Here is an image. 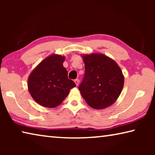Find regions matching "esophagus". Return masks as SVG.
<instances>
[{
  "instance_id": "esophagus-1",
  "label": "esophagus",
  "mask_w": 155,
  "mask_h": 155,
  "mask_svg": "<svg viewBox=\"0 0 155 155\" xmlns=\"http://www.w3.org/2000/svg\"><path fill=\"white\" fill-rule=\"evenodd\" d=\"M74 83L76 84V85L78 86V84H79V80H78V79H75L74 80Z\"/></svg>"
}]
</instances>
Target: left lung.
I'll list each match as a JSON object with an SVG mask.
<instances>
[{"label":"left lung","mask_w":155,"mask_h":155,"mask_svg":"<svg viewBox=\"0 0 155 155\" xmlns=\"http://www.w3.org/2000/svg\"><path fill=\"white\" fill-rule=\"evenodd\" d=\"M85 72L78 89L88 105L103 109L112 105L122 92L124 77L114 59L101 53L81 54Z\"/></svg>","instance_id":"obj_1"}]
</instances>
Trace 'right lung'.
I'll return each instance as SVG.
<instances>
[{
	"label": "right lung",
	"mask_w": 155,
	"mask_h": 155,
	"mask_svg": "<svg viewBox=\"0 0 155 155\" xmlns=\"http://www.w3.org/2000/svg\"><path fill=\"white\" fill-rule=\"evenodd\" d=\"M65 57L51 54L41 61L28 78V91L40 105L54 108L59 105L76 84L68 78L63 63Z\"/></svg>",
	"instance_id": "obj_1"
}]
</instances>
